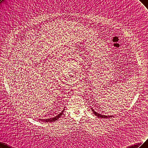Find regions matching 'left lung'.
Returning a JSON list of instances; mask_svg holds the SVG:
<instances>
[{
    "label": "left lung",
    "instance_id": "1",
    "mask_svg": "<svg viewBox=\"0 0 148 148\" xmlns=\"http://www.w3.org/2000/svg\"><path fill=\"white\" fill-rule=\"evenodd\" d=\"M91 109H92V110L93 111V114H95V115H96L97 117H98V118H101V119H109V118H111V117H113V116H113V115H101V114H98V113H97V112L95 111L92 108H91Z\"/></svg>",
    "mask_w": 148,
    "mask_h": 148
}]
</instances>
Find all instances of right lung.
I'll return each mask as SVG.
<instances>
[{
  "label": "right lung",
  "instance_id": "obj_1",
  "mask_svg": "<svg viewBox=\"0 0 148 148\" xmlns=\"http://www.w3.org/2000/svg\"><path fill=\"white\" fill-rule=\"evenodd\" d=\"M65 110V107L63 109V110L60 112V114H59L58 115L55 116L54 117H51V118H50V119H39L40 120V121H44V122H53V121H55L56 120H57L59 118H60V116L63 114L64 113V111Z\"/></svg>",
  "mask_w": 148,
  "mask_h": 148
}]
</instances>
